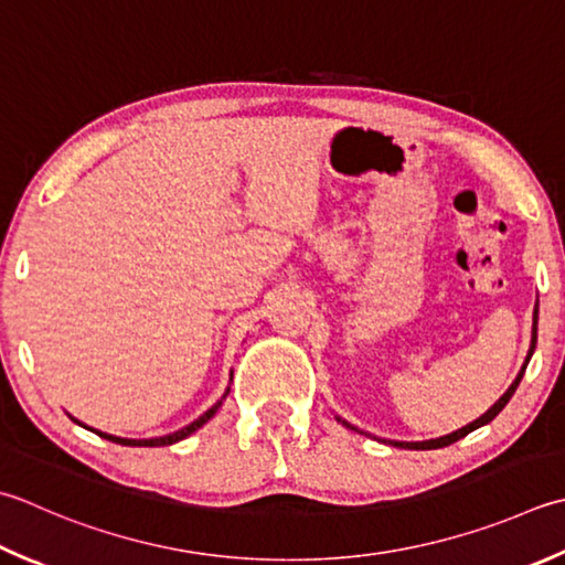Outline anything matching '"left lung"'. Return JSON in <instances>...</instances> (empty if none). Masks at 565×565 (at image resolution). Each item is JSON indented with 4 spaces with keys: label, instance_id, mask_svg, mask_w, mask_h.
Masks as SVG:
<instances>
[{
    "label": "left lung",
    "instance_id": "obj_1",
    "mask_svg": "<svg viewBox=\"0 0 565 565\" xmlns=\"http://www.w3.org/2000/svg\"><path fill=\"white\" fill-rule=\"evenodd\" d=\"M536 326H539V301H536V306H534V323H532V342H529V352H526V358H524V364H522V370L516 372V377H514V382L507 386V392L500 396V399H497L488 412H484L480 418H475L472 424H468V426H462V428H458V430H452V434H448V436H440V438H430V440H386V438H377V436H372V434H367V430H362V428H358V426H352L350 422H345V418L342 416H338L335 414V418L338 422L345 426V428H350V430H358V434H362V436H372V438H377V440H382V444H390V446H394V448H406V450H436V448H446V446H450V444H456V440H460V438H466L468 434H472L475 428H480V426H484V424H490L492 418L502 412V408L510 404V399H512V394L516 392V386H519V382H522V377H524V372H526V364H529V360H532V355H534V348H536Z\"/></svg>",
    "mask_w": 565,
    "mask_h": 565
}]
</instances>
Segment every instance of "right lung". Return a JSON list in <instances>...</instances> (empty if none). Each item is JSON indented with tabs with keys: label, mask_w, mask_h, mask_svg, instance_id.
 I'll return each instance as SVG.
<instances>
[{
	"label": "right lung",
	"mask_w": 565,
	"mask_h": 565,
	"mask_svg": "<svg viewBox=\"0 0 565 565\" xmlns=\"http://www.w3.org/2000/svg\"><path fill=\"white\" fill-rule=\"evenodd\" d=\"M230 382H232V372H230ZM230 394V386L225 390V394H223V399L225 396ZM223 399H217L213 406L207 408V412L203 414V416H198L193 424H188V426H183V428H179V430H173V434H169V436H159V438H119V436H113V434H103V430H97V428H90V426H85L83 422H77L75 416H71L73 422L77 424V426H83V428H87V430H93V434H97L99 438H105V440H113V444H119V446H131V448H157V446H173V444H179V440H183V438H188L191 434H195L198 428H201L203 424H207L210 418L215 416V412L220 406H223Z\"/></svg>",
	"instance_id": "1"
}]
</instances>
